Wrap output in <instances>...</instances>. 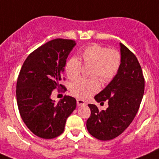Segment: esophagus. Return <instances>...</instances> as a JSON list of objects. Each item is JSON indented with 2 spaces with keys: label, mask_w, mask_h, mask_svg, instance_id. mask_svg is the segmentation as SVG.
<instances>
[{
  "label": "esophagus",
  "mask_w": 159,
  "mask_h": 159,
  "mask_svg": "<svg viewBox=\"0 0 159 159\" xmlns=\"http://www.w3.org/2000/svg\"><path fill=\"white\" fill-rule=\"evenodd\" d=\"M76 103H77V105H78V106H81V105H87L85 101H84V100H82V99H77L76 100Z\"/></svg>",
  "instance_id": "1"
}]
</instances>
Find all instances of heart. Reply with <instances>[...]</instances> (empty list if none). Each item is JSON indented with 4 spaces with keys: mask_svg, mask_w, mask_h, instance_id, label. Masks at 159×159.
Listing matches in <instances>:
<instances>
[{
    "mask_svg": "<svg viewBox=\"0 0 159 159\" xmlns=\"http://www.w3.org/2000/svg\"><path fill=\"white\" fill-rule=\"evenodd\" d=\"M81 57L85 64H93L92 75L98 76L103 82L111 80L120 69L122 58L120 53L103 45L93 43L84 48ZM82 62L76 57H71L65 66V71L68 78L75 80L80 75ZM100 90L98 78H80L70 85V91L74 96L87 99Z\"/></svg>",
    "mask_w": 159,
    "mask_h": 159,
    "instance_id": "heart-1",
    "label": "heart"
}]
</instances>
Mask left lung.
<instances>
[{
    "label": "left lung",
    "instance_id": "left-lung-1",
    "mask_svg": "<svg viewBox=\"0 0 159 159\" xmlns=\"http://www.w3.org/2000/svg\"><path fill=\"white\" fill-rule=\"evenodd\" d=\"M120 44V69L110 84L94 97L98 102L108 101V108L100 111L89 104L90 116L88 132L100 140H109L120 135L134 120L144 91V78L134 53Z\"/></svg>",
    "mask_w": 159,
    "mask_h": 159
}]
</instances>
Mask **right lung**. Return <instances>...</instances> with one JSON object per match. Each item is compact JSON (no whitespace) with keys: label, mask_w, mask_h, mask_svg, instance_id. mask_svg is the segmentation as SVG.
<instances>
[{"label":"right lung","mask_w":159,"mask_h":159,"mask_svg":"<svg viewBox=\"0 0 159 159\" xmlns=\"http://www.w3.org/2000/svg\"><path fill=\"white\" fill-rule=\"evenodd\" d=\"M75 40L57 38L29 54L19 74L16 99L19 113L32 133L43 139H53L63 133L66 119L76 107V100L65 96L58 103L51 98L60 84ZM65 80V78H63Z\"/></svg>","instance_id":"obj_1"}]
</instances>
